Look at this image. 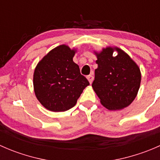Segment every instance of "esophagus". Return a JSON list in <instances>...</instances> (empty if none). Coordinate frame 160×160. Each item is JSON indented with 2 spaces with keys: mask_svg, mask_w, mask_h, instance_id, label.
I'll use <instances>...</instances> for the list:
<instances>
[{
  "mask_svg": "<svg viewBox=\"0 0 160 160\" xmlns=\"http://www.w3.org/2000/svg\"><path fill=\"white\" fill-rule=\"evenodd\" d=\"M87 78H88V81H89V83H90V84H91L92 82H93V76L89 75V76H88V77H87Z\"/></svg>",
  "mask_w": 160,
  "mask_h": 160,
  "instance_id": "esophagus-1",
  "label": "esophagus"
}]
</instances>
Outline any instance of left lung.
Masks as SVG:
<instances>
[{"label": "left lung", "mask_w": 160, "mask_h": 160, "mask_svg": "<svg viewBox=\"0 0 160 160\" xmlns=\"http://www.w3.org/2000/svg\"><path fill=\"white\" fill-rule=\"evenodd\" d=\"M114 51L118 52L114 57ZM98 68L92 88L101 104L111 111L121 110L132 104L141 83V71L136 62L118 47L94 51Z\"/></svg>", "instance_id": "1"}]
</instances>
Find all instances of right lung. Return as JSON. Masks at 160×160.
I'll list each match as a JSON object with an SVG mask.
<instances>
[{"label":"right lung","mask_w":160,"mask_h":160,"mask_svg":"<svg viewBox=\"0 0 160 160\" xmlns=\"http://www.w3.org/2000/svg\"><path fill=\"white\" fill-rule=\"evenodd\" d=\"M76 52V49L60 45L49 51L35 67L34 91L47 110L59 112L72 108L83 89L90 85L72 60Z\"/></svg>","instance_id":"1"}]
</instances>
